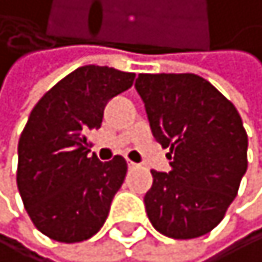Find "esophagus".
<instances>
[{
	"instance_id": "esophagus-1",
	"label": "esophagus",
	"mask_w": 262,
	"mask_h": 262,
	"mask_svg": "<svg viewBox=\"0 0 262 262\" xmlns=\"http://www.w3.org/2000/svg\"><path fill=\"white\" fill-rule=\"evenodd\" d=\"M127 166H129V168H136V163H135V161H127Z\"/></svg>"
}]
</instances>
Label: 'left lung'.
<instances>
[{
  "mask_svg": "<svg viewBox=\"0 0 262 262\" xmlns=\"http://www.w3.org/2000/svg\"><path fill=\"white\" fill-rule=\"evenodd\" d=\"M136 91L155 139L170 148L168 173L151 170L149 222L171 239L219 226L247 170V135L234 104L195 74H139Z\"/></svg>",
  "mask_w": 262,
  "mask_h": 262,
  "instance_id": "obj_1",
  "label": "left lung"
}]
</instances>
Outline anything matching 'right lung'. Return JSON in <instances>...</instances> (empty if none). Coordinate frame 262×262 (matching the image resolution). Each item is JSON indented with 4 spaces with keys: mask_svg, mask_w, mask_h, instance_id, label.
I'll use <instances>...</instances> for the list:
<instances>
[{
    "mask_svg": "<svg viewBox=\"0 0 262 262\" xmlns=\"http://www.w3.org/2000/svg\"><path fill=\"white\" fill-rule=\"evenodd\" d=\"M135 74L84 65L36 102L18 141L16 183L31 222L58 243H82L101 231L124 182L123 156H89L106 104L133 85Z\"/></svg>",
    "mask_w": 262,
    "mask_h": 262,
    "instance_id": "1",
    "label": "right lung"
}]
</instances>
